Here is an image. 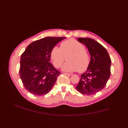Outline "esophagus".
Masks as SVG:
<instances>
[{"label":"esophagus","mask_w":128,"mask_h":128,"mask_svg":"<svg viewBox=\"0 0 128 128\" xmlns=\"http://www.w3.org/2000/svg\"><path fill=\"white\" fill-rule=\"evenodd\" d=\"M64 75H67V76H71L72 74H69V73H66V72H63L62 73Z\"/></svg>","instance_id":"obj_1"}]
</instances>
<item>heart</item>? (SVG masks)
Returning <instances> with one entry per match:
<instances>
[{
    "mask_svg": "<svg viewBox=\"0 0 128 128\" xmlns=\"http://www.w3.org/2000/svg\"><path fill=\"white\" fill-rule=\"evenodd\" d=\"M66 56L67 62L62 68L64 72H85L90 63V56L85 46L73 38L64 40L60 43V48L54 46L50 50V59L57 68L62 66Z\"/></svg>",
    "mask_w": 128,
    "mask_h": 128,
    "instance_id": "b5f03b06",
    "label": "heart"
}]
</instances>
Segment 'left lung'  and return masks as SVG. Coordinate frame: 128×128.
Instances as JSON below:
<instances>
[{"instance_id":"1","label":"left lung","mask_w":128,"mask_h":128,"mask_svg":"<svg viewBox=\"0 0 128 128\" xmlns=\"http://www.w3.org/2000/svg\"><path fill=\"white\" fill-rule=\"evenodd\" d=\"M78 40L88 48L91 60L88 68L81 75L76 88L83 94H96L104 88L110 77V56L106 48L93 39L80 37Z\"/></svg>"}]
</instances>
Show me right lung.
Returning <instances> with one entry per match:
<instances>
[{
  "label": "right lung",
  "instance_id": "1",
  "mask_svg": "<svg viewBox=\"0 0 128 128\" xmlns=\"http://www.w3.org/2000/svg\"><path fill=\"white\" fill-rule=\"evenodd\" d=\"M66 37H47L30 44L20 59V75L25 89L36 96L48 94L60 74L54 68L50 53Z\"/></svg>",
  "mask_w": 128,
  "mask_h": 128
}]
</instances>
